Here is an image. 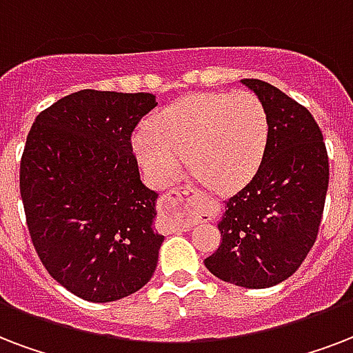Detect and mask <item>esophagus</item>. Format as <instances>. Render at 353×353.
Wrapping results in <instances>:
<instances>
[{"mask_svg": "<svg viewBox=\"0 0 353 353\" xmlns=\"http://www.w3.org/2000/svg\"><path fill=\"white\" fill-rule=\"evenodd\" d=\"M200 196V192L192 188L190 185H185V187H176L168 190L165 196H163V203L166 207H190V203Z\"/></svg>", "mask_w": 353, "mask_h": 353, "instance_id": "34e87169", "label": "esophagus"}]
</instances>
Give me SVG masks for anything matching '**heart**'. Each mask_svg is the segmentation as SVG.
Returning <instances> with one entry per match:
<instances>
[{"label": "heart", "mask_w": 353, "mask_h": 353, "mask_svg": "<svg viewBox=\"0 0 353 353\" xmlns=\"http://www.w3.org/2000/svg\"><path fill=\"white\" fill-rule=\"evenodd\" d=\"M268 112L252 92L187 96L134 134V153L157 185L179 177L183 159L212 190L246 183L259 168L268 142Z\"/></svg>", "instance_id": "obj_1"}]
</instances>
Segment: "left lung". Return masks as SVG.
Instances as JSON below:
<instances>
[{"label": "left lung", "mask_w": 353, "mask_h": 353, "mask_svg": "<svg viewBox=\"0 0 353 353\" xmlns=\"http://www.w3.org/2000/svg\"><path fill=\"white\" fill-rule=\"evenodd\" d=\"M265 103L268 142L255 176L225 201L222 242L207 270L228 283L266 289L300 268L313 248L326 201L330 163L313 114L259 79H242Z\"/></svg>", "instance_id": "left-lung-1"}]
</instances>
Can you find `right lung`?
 <instances>
[{
    "mask_svg": "<svg viewBox=\"0 0 353 353\" xmlns=\"http://www.w3.org/2000/svg\"><path fill=\"white\" fill-rule=\"evenodd\" d=\"M153 107V94L87 88L40 112L27 134V230L51 278L87 302L125 298L155 272L165 241L153 231L159 194L141 181L131 146Z\"/></svg>",
    "mask_w": 353,
    "mask_h": 353,
    "instance_id": "1",
    "label": "right lung"
}]
</instances>
